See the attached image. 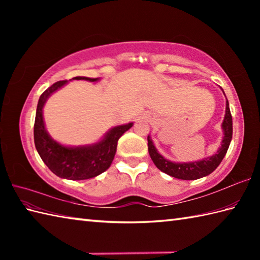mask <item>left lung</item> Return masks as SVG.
I'll return each mask as SVG.
<instances>
[{
    "instance_id": "obj_1",
    "label": "left lung",
    "mask_w": 260,
    "mask_h": 260,
    "mask_svg": "<svg viewBox=\"0 0 260 260\" xmlns=\"http://www.w3.org/2000/svg\"><path fill=\"white\" fill-rule=\"evenodd\" d=\"M221 127L223 131V139L221 141V146H220L217 153L213 154V155L202 158L200 161L183 163L169 161V159L162 156L161 154L157 152L150 135L147 136L148 153H150V156L153 163L156 165V168L158 170H161L162 172L167 173L170 176H173L175 179L197 180L203 178V176H207L210 173H212L213 171L219 167V164L221 163L225 153L228 151L231 139H233V117H231L228 101L225 102V114Z\"/></svg>"
}]
</instances>
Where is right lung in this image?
<instances>
[{"instance_id": "add662e5", "label": "right lung", "mask_w": 260, "mask_h": 260, "mask_svg": "<svg viewBox=\"0 0 260 260\" xmlns=\"http://www.w3.org/2000/svg\"><path fill=\"white\" fill-rule=\"evenodd\" d=\"M73 79L91 82L99 80V78L88 77H75ZM67 82V80L56 82L39 98L35 121L36 148L42 161L59 178L75 181L91 179L102 174L110 167L116 154L119 137L133 126V123L113 127L101 141L90 145L66 146L60 144L47 132L42 109L48 98Z\"/></svg>"}]
</instances>
